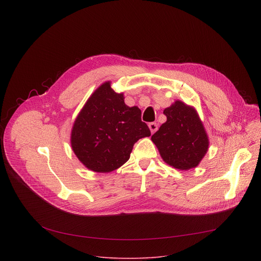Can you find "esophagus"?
<instances>
[{
    "label": "esophagus",
    "mask_w": 261,
    "mask_h": 261,
    "mask_svg": "<svg viewBox=\"0 0 261 261\" xmlns=\"http://www.w3.org/2000/svg\"><path fill=\"white\" fill-rule=\"evenodd\" d=\"M148 128H150V130H151V132L153 134V133H155L157 131L158 125L156 123H150V124H148Z\"/></svg>",
    "instance_id": "obj_1"
}]
</instances>
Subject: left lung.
<instances>
[{"mask_svg": "<svg viewBox=\"0 0 261 261\" xmlns=\"http://www.w3.org/2000/svg\"><path fill=\"white\" fill-rule=\"evenodd\" d=\"M163 114L167 121L152 135L162 159L180 170L196 167L207 152L208 139L195 109L175 101Z\"/></svg>", "mask_w": 261, "mask_h": 261, "instance_id": "obj_1", "label": "left lung"}]
</instances>
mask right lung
Wrapping results in <instances>:
<instances>
[{
  "label": "right lung",
  "mask_w": 261,
  "mask_h": 261,
  "mask_svg": "<svg viewBox=\"0 0 261 261\" xmlns=\"http://www.w3.org/2000/svg\"><path fill=\"white\" fill-rule=\"evenodd\" d=\"M150 135L141 121V110L127 106L123 94L105 83L89 98L74 122L71 145L86 167L110 172L129 160L138 139Z\"/></svg>",
  "instance_id": "obj_1"
}]
</instances>
